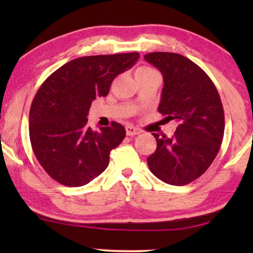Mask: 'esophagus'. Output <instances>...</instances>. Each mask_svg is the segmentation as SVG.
Returning a JSON list of instances; mask_svg holds the SVG:
<instances>
[{
    "mask_svg": "<svg viewBox=\"0 0 253 253\" xmlns=\"http://www.w3.org/2000/svg\"><path fill=\"white\" fill-rule=\"evenodd\" d=\"M126 130L127 136H136V134L141 133V130L137 129V127H134L132 126H126Z\"/></svg>",
    "mask_w": 253,
    "mask_h": 253,
    "instance_id": "esophagus-1",
    "label": "esophagus"
}]
</instances>
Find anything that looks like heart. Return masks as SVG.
<instances>
[{
  "label": "heart",
  "instance_id": "heart-1",
  "mask_svg": "<svg viewBox=\"0 0 253 253\" xmlns=\"http://www.w3.org/2000/svg\"><path fill=\"white\" fill-rule=\"evenodd\" d=\"M137 71H154V70L150 67H141V68L138 69Z\"/></svg>",
  "mask_w": 253,
  "mask_h": 253
}]
</instances>
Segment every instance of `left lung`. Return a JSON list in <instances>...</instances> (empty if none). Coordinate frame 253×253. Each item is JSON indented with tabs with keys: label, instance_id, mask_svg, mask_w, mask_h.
<instances>
[{
	"label": "left lung",
	"instance_id": "obj_1",
	"mask_svg": "<svg viewBox=\"0 0 253 253\" xmlns=\"http://www.w3.org/2000/svg\"><path fill=\"white\" fill-rule=\"evenodd\" d=\"M144 58L164 76L159 113L178 123L170 138L153 133L157 150L147 158L148 168L167 184H189L219 153L224 132L222 102L206 72L188 57L157 51Z\"/></svg>",
	"mask_w": 253,
	"mask_h": 253
}]
</instances>
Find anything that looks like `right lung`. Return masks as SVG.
I'll use <instances>...</instances> for the list:
<instances>
[{
  "mask_svg": "<svg viewBox=\"0 0 253 253\" xmlns=\"http://www.w3.org/2000/svg\"><path fill=\"white\" fill-rule=\"evenodd\" d=\"M139 54L75 58L42 83L30 109V140L44 171L65 186L87 184L108 167L110 151L126 137L122 124L92 130L91 103L108 94L114 78L136 63Z\"/></svg>",
  "mask_w": 253,
  "mask_h": 253,
  "instance_id": "right-lung-1",
  "label": "right lung"
}]
</instances>
